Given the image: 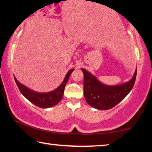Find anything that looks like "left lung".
I'll return each mask as SVG.
<instances>
[{
    "instance_id": "obj_1",
    "label": "left lung",
    "mask_w": 152,
    "mask_h": 152,
    "mask_svg": "<svg viewBox=\"0 0 152 152\" xmlns=\"http://www.w3.org/2000/svg\"><path fill=\"white\" fill-rule=\"evenodd\" d=\"M84 95L91 107L99 110H108L123 101L134 86L137 69L129 81L115 86L106 85L100 82L93 74L84 68Z\"/></svg>"
}]
</instances>
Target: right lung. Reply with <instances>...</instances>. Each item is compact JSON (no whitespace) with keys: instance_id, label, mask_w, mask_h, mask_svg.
Masks as SVG:
<instances>
[{"instance_id":"obj_1","label":"right lung","mask_w":152,"mask_h":152,"mask_svg":"<svg viewBox=\"0 0 152 152\" xmlns=\"http://www.w3.org/2000/svg\"><path fill=\"white\" fill-rule=\"evenodd\" d=\"M74 70V69L69 70L60 85L56 89L48 92H38L33 91L20 83L15 76H14V78L19 91L27 100L40 108H49L55 106L62 99L66 84Z\"/></svg>"}]
</instances>
